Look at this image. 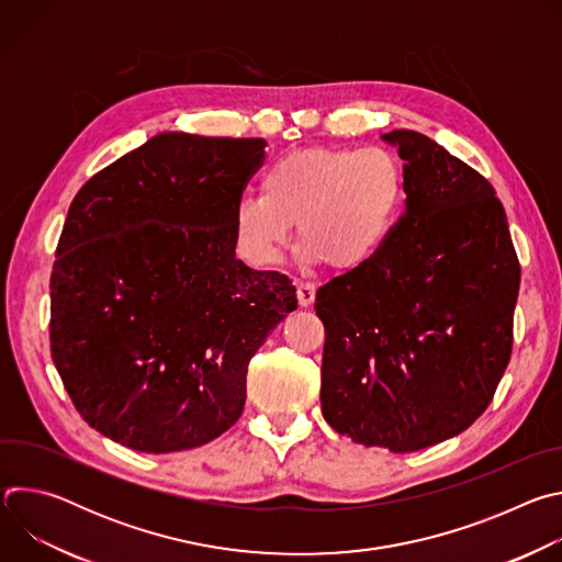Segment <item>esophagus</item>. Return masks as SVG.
I'll use <instances>...</instances> for the list:
<instances>
[{
	"label": "esophagus",
	"instance_id": "obj_1",
	"mask_svg": "<svg viewBox=\"0 0 562 562\" xmlns=\"http://www.w3.org/2000/svg\"><path fill=\"white\" fill-rule=\"evenodd\" d=\"M315 300V284L313 282H297V302L300 306H311Z\"/></svg>",
	"mask_w": 562,
	"mask_h": 562
}]
</instances>
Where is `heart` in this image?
<instances>
[{
    "label": "heart",
    "mask_w": 562,
    "mask_h": 562,
    "mask_svg": "<svg viewBox=\"0 0 562 562\" xmlns=\"http://www.w3.org/2000/svg\"><path fill=\"white\" fill-rule=\"evenodd\" d=\"M403 204L405 171L391 150L304 148L265 171L262 198L237 202L233 245L249 267L271 269L297 222L304 262L353 271L389 243Z\"/></svg>",
    "instance_id": "1"
}]
</instances>
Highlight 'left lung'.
Instances as JSON below:
<instances>
[{
  "label": "left lung",
  "instance_id": "1",
  "mask_svg": "<svg viewBox=\"0 0 562 562\" xmlns=\"http://www.w3.org/2000/svg\"><path fill=\"white\" fill-rule=\"evenodd\" d=\"M407 206L382 251L317 289L325 420L364 447L409 453L462 434L509 364L520 262L494 187L416 131Z\"/></svg>",
  "mask_w": 562,
  "mask_h": 562
}]
</instances>
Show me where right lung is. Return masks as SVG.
<instances>
[{"label":"right lung","instance_id":"add662e5","mask_svg":"<svg viewBox=\"0 0 562 562\" xmlns=\"http://www.w3.org/2000/svg\"><path fill=\"white\" fill-rule=\"evenodd\" d=\"M265 146L159 133L70 202L50 273V356L102 436L169 453L243 416L249 360L297 308L284 273L235 258L233 211Z\"/></svg>","mask_w":562,"mask_h":562}]
</instances>
